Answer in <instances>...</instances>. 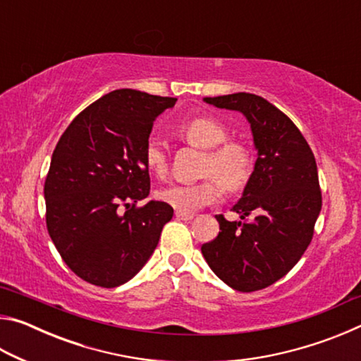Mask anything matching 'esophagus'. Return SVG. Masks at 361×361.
<instances>
[{
    "instance_id": "1",
    "label": "esophagus",
    "mask_w": 361,
    "mask_h": 361,
    "mask_svg": "<svg viewBox=\"0 0 361 361\" xmlns=\"http://www.w3.org/2000/svg\"><path fill=\"white\" fill-rule=\"evenodd\" d=\"M175 216L176 219H181V221H189V219L194 218L192 213H183V212H176Z\"/></svg>"
}]
</instances>
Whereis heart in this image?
<instances>
[{
    "label": "heart",
    "mask_w": 361,
    "mask_h": 361,
    "mask_svg": "<svg viewBox=\"0 0 361 361\" xmlns=\"http://www.w3.org/2000/svg\"><path fill=\"white\" fill-rule=\"evenodd\" d=\"M180 133L191 145L209 149L204 161V173L213 175L229 189L240 188L247 181L250 169H252L250 152L240 143L226 142L228 129L221 122L212 118H195L185 122ZM143 157L151 173L157 176L167 173V151L159 140H148ZM216 180L207 178L199 183H175V185L162 188L159 191V197L178 212L192 213L219 199L221 189H219V180Z\"/></svg>",
    "instance_id": "obj_1"
}]
</instances>
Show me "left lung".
Here are the masks:
<instances>
[{"instance_id":"left-lung-1","label":"left lung","mask_w":361,"mask_h":361,"mask_svg":"<svg viewBox=\"0 0 361 361\" xmlns=\"http://www.w3.org/2000/svg\"><path fill=\"white\" fill-rule=\"evenodd\" d=\"M204 102L245 116L258 157L232 207L240 221L216 215L219 234L200 250L231 288L262 290L286 276L312 240L322 210L314 152L288 116L259 95L237 92Z\"/></svg>"}]
</instances>
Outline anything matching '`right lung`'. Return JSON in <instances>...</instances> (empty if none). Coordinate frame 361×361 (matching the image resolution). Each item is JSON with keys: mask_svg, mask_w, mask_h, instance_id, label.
<instances>
[{"mask_svg": "<svg viewBox=\"0 0 361 361\" xmlns=\"http://www.w3.org/2000/svg\"><path fill=\"white\" fill-rule=\"evenodd\" d=\"M175 102L113 90L79 113L54 149L44 185L47 231L66 266L85 282L103 288L129 282L173 216L161 200L135 204L149 195L143 152L152 124Z\"/></svg>", "mask_w": 361, "mask_h": 361, "instance_id": "add662e5", "label": "right lung"}]
</instances>
